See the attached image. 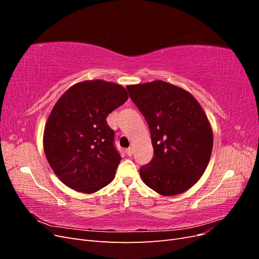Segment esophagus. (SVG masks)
<instances>
[{
	"mask_svg": "<svg viewBox=\"0 0 259 259\" xmlns=\"http://www.w3.org/2000/svg\"><path fill=\"white\" fill-rule=\"evenodd\" d=\"M133 152H134V151H133V148H132V147H128V148L126 149V154H127V155H130V156L133 155Z\"/></svg>",
	"mask_w": 259,
	"mask_h": 259,
	"instance_id": "34e87169",
	"label": "esophagus"
}]
</instances>
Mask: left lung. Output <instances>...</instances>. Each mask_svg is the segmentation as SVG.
<instances>
[{"mask_svg": "<svg viewBox=\"0 0 259 259\" xmlns=\"http://www.w3.org/2000/svg\"><path fill=\"white\" fill-rule=\"evenodd\" d=\"M145 116L153 158L140 167L143 182L162 195L191 188L204 173L213 149V132L203 109L187 91L164 81L128 85Z\"/></svg>", "mask_w": 259, "mask_h": 259, "instance_id": "8db88e82", "label": "left lung"}]
</instances>
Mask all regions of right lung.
Instances as JSON below:
<instances>
[{"mask_svg":"<svg viewBox=\"0 0 259 259\" xmlns=\"http://www.w3.org/2000/svg\"><path fill=\"white\" fill-rule=\"evenodd\" d=\"M127 98L121 85L85 81L71 86L54 106L43 145L54 173L66 186L93 193L112 182L121 155L106 119Z\"/></svg>","mask_w":259,"mask_h":259,"instance_id":"right-lung-1","label":"right lung"}]
</instances>
